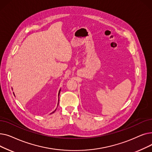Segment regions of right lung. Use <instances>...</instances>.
Returning a JSON list of instances; mask_svg holds the SVG:
<instances>
[{
    "label": "right lung",
    "instance_id": "1",
    "mask_svg": "<svg viewBox=\"0 0 152 152\" xmlns=\"http://www.w3.org/2000/svg\"><path fill=\"white\" fill-rule=\"evenodd\" d=\"M60 91H61V89H60V91H59V92H58V97H59V95H60ZM13 95H15V94H14V92H13ZM58 102H59V99H58ZM58 103H59V102H58V105H57V107H58ZM56 110H57V108H56V109L55 110V111H53V112H52V113H51L50 114H52V113H53L55 112V111H56Z\"/></svg>",
    "mask_w": 152,
    "mask_h": 152
}]
</instances>
